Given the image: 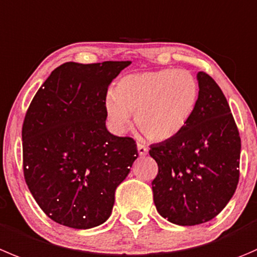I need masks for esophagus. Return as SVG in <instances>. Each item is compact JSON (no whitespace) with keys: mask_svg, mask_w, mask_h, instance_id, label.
<instances>
[{"mask_svg":"<svg viewBox=\"0 0 257 257\" xmlns=\"http://www.w3.org/2000/svg\"><path fill=\"white\" fill-rule=\"evenodd\" d=\"M137 148H138V154L141 157H144V156H147V154H148V148H147L146 146H143V144L138 143V144H137Z\"/></svg>","mask_w":257,"mask_h":257,"instance_id":"obj_1","label":"esophagus"}]
</instances>
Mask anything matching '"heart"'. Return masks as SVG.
I'll use <instances>...</instances> for the list:
<instances>
[{
  "label": "heart",
  "mask_w": 257,
  "mask_h": 257,
  "mask_svg": "<svg viewBox=\"0 0 257 257\" xmlns=\"http://www.w3.org/2000/svg\"><path fill=\"white\" fill-rule=\"evenodd\" d=\"M200 86L183 69L141 71L123 76L105 98V114L115 133H123L134 113L136 125L152 142L181 133L195 114Z\"/></svg>",
  "instance_id": "b5f03b06"
}]
</instances>
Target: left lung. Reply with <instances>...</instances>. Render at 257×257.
I'll use <instances>...</instances> for the list:
<instances>
[{"mask_svg":"<svg viewBox=\"0 0 257 257\" xmlns=\"http://www.w3.org/2000/svg\"><path fill=\"white\" fill-rule=\"evenodd\" d=\"M195 114L176 137L151 146L158 174L152 182L157 211L169 222L195 226L225 208L240 177L241 139L230 105L208 74H197Z\"/></svg>","mask_w":257,"mask_h":257,"instance_id":"8db88e82","label":"left lung"}]
</instances>
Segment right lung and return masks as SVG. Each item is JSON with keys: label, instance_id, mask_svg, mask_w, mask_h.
<instances>
[{"label": "right lung", "instance_id": "right-lung-1", "mask_svg": "<svg viewBox=\"0 0 257 257\" xmlns=\"http://www.w3.org/2000/svg\"><path fill=\"white\" fill-rule=\"evenodd\" d=\"M131 61L65 62L32 99L22 125L24 176L45 215L78 230L110 216L115 189L138 157L129 137L105 126L111 81Z\"/></svg>", "mask_w": 257, "mask_h": 257}]
</instances>
